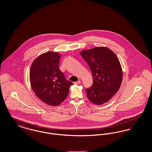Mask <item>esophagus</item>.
<instances>
[{
  "mask_svg": "<svg viewBox=\"0 0 152 152\" xmlns=\"http://www.w3.org/2000/svg\"><path fill=\"white\" fill-rule=\"evenodd\" d=\"M81 83V81L79 80V81H76V82H74V84H75V85H79Z\"/></svg>",
  "mask_w": 152,
  "mask_h": 152,
  "instance_id": "1",
  "label": "esophagus"
}]
</instances>
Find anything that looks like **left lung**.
<instances>
[{"mask_svg":"<svg viewBox=\"0 0 152 152\" xmlns=\"http://www.w3.org/2000/svg\"><path fill=\"white\" fill-rule=\"evenodd\" d=\"M90 67L94 83L87 89V97L96 105L106 103L121 86L123 69L116 54L105 47H96L80 52Z\"/></svg>","mask_w":152,"mask_h":152,"instance_id":"8db88e82","label":"left lung"}]
</instances>
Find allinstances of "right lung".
I'll list each match as a JSON object with an SVG mask.
<instances>
[{"instance_id": "right-lung-1", "label": "right lung", "mask_w": 152, "mask_h": 152, "mask_svg": "<svg viewBox=\"0 0 152 152\" xmlns=\"http://www.w3.org/2000/svg\"><path fill=\"white\" fill-rule=\"evenodd\" d=\"M61 54L48 51L33 61L29 71L31 88L36 96L47 105L56 107L65 100L69 93L70 81L58 68Z\"/></svg>"}]
</instances>
